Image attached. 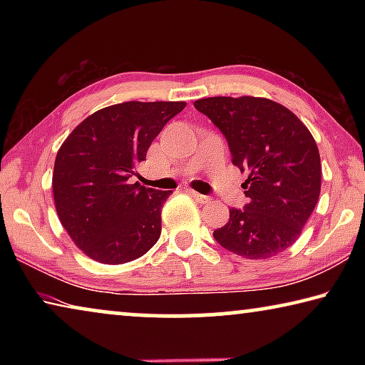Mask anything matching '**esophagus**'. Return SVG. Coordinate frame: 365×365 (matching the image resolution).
<instances>
[{"label": "esophagus", "mask_w": 365, "mask_h": 365, "mask_svg": "<svg viewBox=\"0 0 365 365\" xmlns=\"http://www.w3.org/2000/svg\"><path fill=\"white\" fill-rule=\"evenodd\" d=\"M190 195L195 197V200L200 202V205H209V202H211L212 200L209 196H206V195H201V193H197V191H193V190H190Z\"/></svg>", "instance_id": "obj_1"}]
</instances>
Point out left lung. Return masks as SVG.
I'll use <instances>...</instances> for the list:
<instances>
[{
	"instance_id": "left-lung-1",
	"label": "left lung",
	"mask_w": 365,
	"mask_h": 365,
	"mask_svg": "<svg viewBox=\"0 0 365 365\" xmlns=\"http://www.w3.org/2000/svg\"><path fill=\"white\" fill-rule=\"evenodd\" d=\"M224 135L232 163L248 170L243 209L214 230L222 248L246 259H269L289 248L320 195V156L311 132L282 104L255 96L195 101Z\"/></svg>"
}]
</instances>
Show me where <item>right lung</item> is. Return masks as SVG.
I'll use <instances>...</instances> for the list:
<instances>
[{"mask_svg":"<svg viewBox=\"0 0 365 365\" xmlns=\"http://www.w3.org/2000/svg\"><path fill=\"white\" fill-rule=\"evenodd\" d=\"M187 103L128 101L96 110L59 148L53 195L59 220L86 256L123 264L150 251L172 191L130 183L165 123Z\"/></svg>","mask_w":365,"mask_h":365,"instance_id":"obj_1","label":"right lung"}]
</instances>
